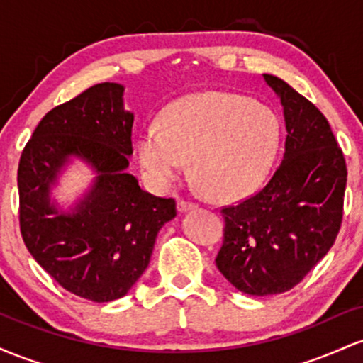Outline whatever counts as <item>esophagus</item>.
Returning a JSON list of instances; mask_svg holds the SVG:
<instances>
[{"label": "esophagus", "instance_id": "obj_1", "mask_svg": "<svg viewBox=\"0 0 363 363\" xmlns=\"http://www.w3.org/2000/svg\"><path fill=\"white\" fill-rule=\"evenodd\" d=\"M193 208H196L194 203L184 201V199H181V201L177 203V211H179V213H186V211L193 210Z\"/></svg>", "mask_w": 363, "mask_h": 363}]
</instances>
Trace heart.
Instances as JSON below:
<instances>
[{
  "label": "heart",
  "mask_w": 363,
  "mask_h": 363,
  "mask_svg": "<svg viewBox=\"0 0 363 363\" xmlns=\"http://www.w3.org/2000/svg\"><path fill=\"white\" fill-rule=\"evenodd\" d=\"M280 143V118L268 106L244 95L201 91L170 104L160 128L141 129L135 152L152 186H167L193 160V179L203 193L239 201L264 184Z\"/></svg>",
  "instance_id": "b5f03b06"
}]
</instances>
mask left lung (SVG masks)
I'll list each match as a JSON object with an SVG mask.
<instances>
[{"mask_svg": "<svg viewBox=\"0 0 363 363\" xmlns=\"http://www.w3.org/2000/svg\"><path fill=\"white\" fill-rule=\"evenodd\" d=\"M280 97L283 160L257 194L222 208L223 244L216 268L256 297L294 289L335 244L343 216L347 164L331 126L286 82L262 74Z\"/></svg>", "mask_w": 363, "mask_h": 363, "instance_id": "obj_1", "label": "left lung"}]
</instances>
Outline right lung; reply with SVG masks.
<instances>
[{
  "label": "right lung",
  "mask_w": 363,
  "mask_h": 363,
  "mask_svg": "<svg viewBox=\"0 0 363 363\" xmlns=\"http://www.w3.org/2000/svg\"><path fill=\"white\" fill-rule=\"evenodd\" d=\"M124 86L99 83L44 116L18 164L20 232L28 252L65 290L91 302L124 297L152 257L158 230L176 216L128 174L135 116ZM73 157L96 177L69 211L50 199Z\"/></svg>",
  "instance_id": "obj_1"
}]
</instances>
